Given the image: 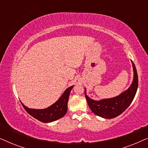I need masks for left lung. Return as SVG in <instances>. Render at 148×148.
Here are the masks:
<instances>
[{
	"label": "left lung",
	"instance_id": "1",
	"mask_svg": "<svg viewBox=\"0 0 148 148\" xmlns=\"http://www.w3.org/2000/svg\"><path fill=\"white\" fill-rule=\"evenodd\" d=\"M133 64L134 77L133 81L128 90L114 98L96 101L89 98L85 90V96L91 110L95 114L105 119H112L124 112L132 102L138 88V76L134 63Z\"/></svg>",
	"mask_w": 148,
	"mask_h": 148
}]
</instances>
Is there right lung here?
<instances>
[{
  "label": "right lung",
  "mask_w": 148,
  "mask_h": 148,
  "mask_svg": "<svg viewBox=\"0 0 148 148\" xmlns=\"http://www.w3.org/2000/svg\"><path fill=\"white\" fill-rule=\"evenodd\" d=\"M73 86L64 91L61 97L51 106L44 109H32L22 104L25 110L34 118L43 123H50L64 116L67 112V104L71 90Z\"/></svg>",
  "instance_id": "obj_1"
}]
</instances>
